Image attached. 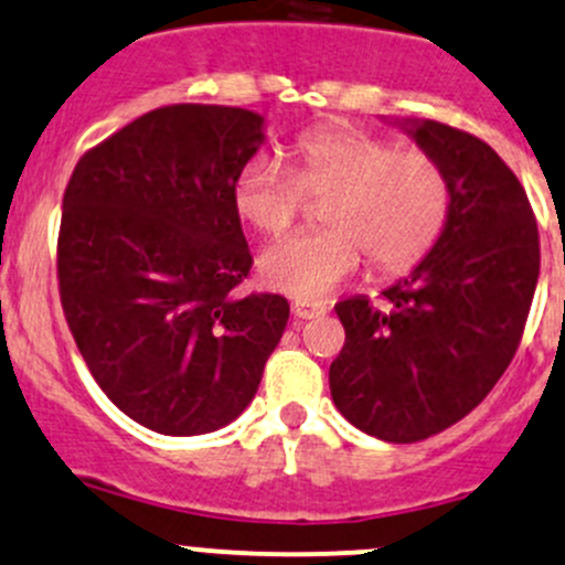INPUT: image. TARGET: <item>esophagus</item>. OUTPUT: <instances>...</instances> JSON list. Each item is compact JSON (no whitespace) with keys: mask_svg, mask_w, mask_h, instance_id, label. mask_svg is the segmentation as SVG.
Returning <instances> with one entry per match:
<instances>
[{"mask_svg":"<svg viewBox=\"0 0 565 565\" xmlns=\"http://www.w3.org/2000/svg\"><path fill=\"white\" fill-rule=\"evenodd\" d=\"M290 312H294L296 321H310V318H321L326 312L323 305H294L290 307Z\"/></svg>","mask_w":565,"mask_h":565,"instance_id":"obj_1","label":"esophagus"}]
</instances>
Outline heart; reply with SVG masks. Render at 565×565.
<instances>
[{"label": "heart", "instance_id": "obj_1", "mask_svg": "<svg viewBox=\"0 0 565 565\" xmlns=\"http://www.w3.org/2000/svg\"><path fill=\"white\" fill-rule=\"evenodd\" d=\"M323 201L321 234L271 242L258 255L266 288L296 301H321L351 280L370 255L383 275L427 258L449 223L451 182L422 149H399L356 127L307 132L290 147V168L255 154L234 179V206L260 234H282Z\"/></svg>", "mask_w": 565, "mask_h": 565}]
</instances>
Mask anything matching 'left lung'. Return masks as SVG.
I'll use <instances>...</instances> for the list:
<instances>
[{"mask_svg":"<svg viewBox=\"0 0 565 565\" xmlns=\"http://www.w3.org/2000/svg\"><path fill=\"white\" fill-rule=\"evenodd\" d=\"M403 130L449 173V223L383 305L351 296L334 307L345 345L329 367L337 411L388 444L429 438L492 392L539 282L533 209L495 149L433 119Z\"/></svg>","mask_w":565,"mask_h":565,"instance_id":"obj_1","label":"left lung"}]
</instances>
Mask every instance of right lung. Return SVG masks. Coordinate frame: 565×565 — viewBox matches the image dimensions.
<instances>
[{
  "label": "right lung",
  "mask_w": 565,
  "mask_h": 565,
  "mask_svg": "<svg viewBox=\"0 0 565 565\" xmlns=\"http://www.w3.org/2000/svg\"><path fill=\"white\" fill-rule=\"evenodd\" d=\"M264 116L166 106L89 149L62 201L60 296L110 403L160 435H203L253 403L288 323L277 294H236L253 255L234 179Z\"/></svg>",
  "instance_id": "right-lung-1"
}]
</instances>
